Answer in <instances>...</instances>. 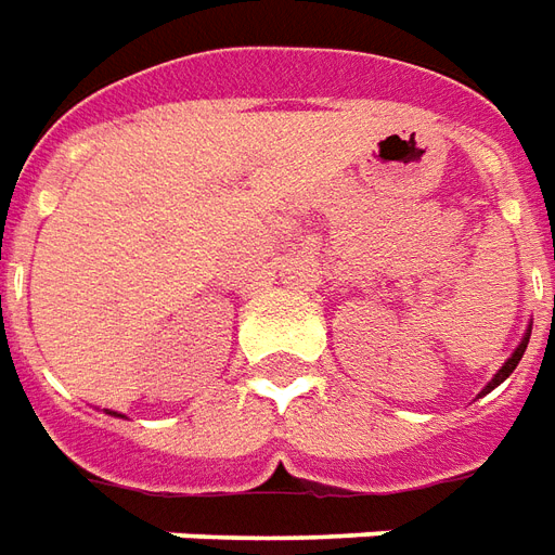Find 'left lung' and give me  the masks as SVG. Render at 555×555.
<instances>
[{"instance_id": "obj_1", "label": "left lung", "mask_w": 555, "mask_h": 555, "mask_svg": "<svg viewBox=\"0 0 555 555\" xmlns=\"http://www.w3.org/2000/svg\"><path fill=\"white\" fill-rule=\"evenodd\" d=\"M529 334H532V328H526V334H522V340H520V347L511 352V359L505 361L502 367H499V373H496V376H493V379H490V383H487V388H485V391H481V395H487V391H493V388H496L499 383H505L511 373H514V367L520 364L522 352H526V344H529Z\"/></svg>"}]
</instances>
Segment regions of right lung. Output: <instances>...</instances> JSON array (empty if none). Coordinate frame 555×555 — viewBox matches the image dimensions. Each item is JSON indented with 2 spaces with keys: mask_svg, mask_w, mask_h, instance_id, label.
<instances>
[{
  "mask_svg": "<svg viewBox=\"0 0 555 555\" xmlns=\"http://www.w3.org/2000/svg\"><path fill=\"white\" fill-rule=\"evenodd\" d=\"M113 415H116V412H113Z\"/></svg>",
  "mask_w": 555,
  "mask_h": 555,
  "instance_id": "1",
  "label": "right lung"
}]
</instances>
